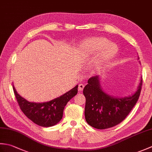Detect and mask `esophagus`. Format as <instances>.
<instances>
[{"label": "esophagus", "mask_w": 152, "mask_h": 152, "mask_svg": "<svg viewBox=\"0 0 152 152\" xmlns=\"http://www.w3.org/2000/svg\"><path fill=\"white\" fill-rule=\"evenodd\" d=\"M83 88H84V85L82 84V83H80L78 86V90L80 91H82L83 89Z\"/></svg>", "instance_id": "34e87169"}]
</instances>
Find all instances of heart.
<instances>
[{"instance_id":"obj_1","label":"heart","mask_w":152,"mask_h":152,"mask_svg":"<svg viewBox=\"0 0 152 152\" xmlns=\"http://www.w3.org/2000/svg\"><path fill=\"white\" fill-rule=\"evenodd\" d=\"M88 45L94 51H100L105 48L101 56V61L104 63L112 59L117 52V47L115 45L109 44V41L104 38H93L88 42Z\"/></svg>"}]
</instances>
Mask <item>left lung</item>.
Returning <instances> with one entry per match:
<instances>
[{"label": "left lung", "instance_id": "8db88e82", "mask_svg": "<svg viewBox=\"0 0 152 152\" xmlns=\"http://www.w3.org/2000/svg\"><path fill=\"white\" fill-rule=\"evenodd\" d=\"M88 83L83 91L86 120L93 127L106 129L120 124L129 114L140 96L142 79L137 92L124 98L113 97L103 91L98 76L90 78Z\"/></svg>", "mask_w": 152, "mask_h": 152}]
</instances>
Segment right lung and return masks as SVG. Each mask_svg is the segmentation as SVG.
Listing matches in <instances>:
<instances>
[{
    "label": "right lung",
    "instance_id": "add662e5",
    "mask_svg": "<svg viewBox=\"0 0 152 152\" xmlns=\"http://www.w3.org/2000/svg\"><path fill=\"white\" fill-rule=\"evenodd\" d=\"M13 90L23 114L35 124L48 127L56 125L62 119L64 106L78 93V85L59 97L43 103L28 102L18 94L14 86Z\"/></svg>",
    "mask_w": 152,
    "mask_h": 152
}]
</instances>
